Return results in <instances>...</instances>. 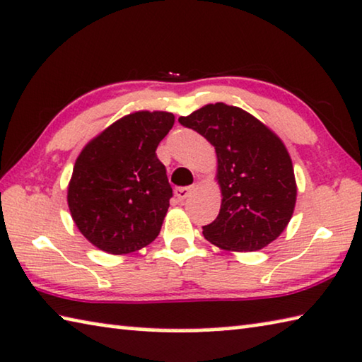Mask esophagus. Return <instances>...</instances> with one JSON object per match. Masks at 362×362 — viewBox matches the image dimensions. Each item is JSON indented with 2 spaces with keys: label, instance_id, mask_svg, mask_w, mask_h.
<instances>
[{
  "label": "esophagus",
  "instance_id": "esophagus-1",
  "mask_svg": "<svg viewBox=\"0 0 362 362\" xmlns=\"http://www.w3.org/2000/svg\"><path fill=\"white\" fill-rule=\"evenodd\" d=\"M174 193H175V197H177V199H179V202H183V199L188 198V194L192 193V187H177Z\"/></svg>",
  "mask_w": 362,
  "mask_h": 362
}]
</instances>
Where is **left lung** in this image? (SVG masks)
<instances>
[{
    "instance_id": "8db88e82",
    "label": "left lung",
    "mask_w": 362,
    "mask_h": 362,
    "mask_svg": "<svg viewBox=\"0 0 362 362\" xmlns=\"http://www.w3.org/2000/svg\"><path fill=\"white\" fill-rule=\"evenodd\" d=\"M179 122L203 135L217 154L222 206L203 227L204 238L232 251H257L274 242L296 202L293 165L282 140L251 114L223 103Z\"/></svg>"
}]
</instances>
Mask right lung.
Returning a JSON list of instances; mask_svg holds the SVG:
<instances>
[{
    "instance_id": "1",
    "label": "right lung",
    "mask_w": 362,
    "mask_h": 362,
    "mask_svg": "<svg viewBox=\"0 0 362 362\" xmlns=\"http://www.w3.org/2000/svg\"><path fill=\"white\" fill-rule=\"evenodd\" d=\"M174 120L164 111L129 114L80 153L67 203L78 230L96 248L127 255L159 235L172 187L156 148Z\"/></svg>"
}]
</instances>
